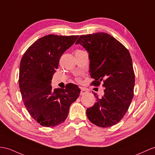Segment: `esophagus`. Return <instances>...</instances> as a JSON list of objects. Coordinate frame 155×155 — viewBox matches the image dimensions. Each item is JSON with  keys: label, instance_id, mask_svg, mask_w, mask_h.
<instances>
[{"label": "esophagus", "instance_id": "34e87169", "mask_svg": "<svg viewBox=\"0 0 155 155\" xmlns=\"http://www.w3.org/2000/svg\"><path fill=\"white\" fill-rule=\"evenodd\" d=\"M87 93V91L85 88H81V92H80V95H85V94H86Z\"/></svg>", "mask_w": 155, "mask_h": 155}]
</instances>
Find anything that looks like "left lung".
Here are the masks:
<instances>
[{"instance_id":"obj_1","label":"left lung","mask_w":155,"mask_h":155,"mask_svg":"<svg viewBox=\"0 0 155 155\" xmlns=\"http://www.w3.org/2000/svg\"><path fill=\"white\" fill-rule=\"evenodd\" d=\"M75 44H80L89 53V72L99 86L104 90L101 99L87 109L91 122L101 127L115 125L126 114L134 97L135 74L129 51L107 33L81 35Z\"/></svg>"}]
</instances>
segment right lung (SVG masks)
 Masks as SVG:
<instances>
[{
    "label": "right lung",
    "mask_w": 155,
    "mask_h": 155,
    "mask_svg": "<svg viewBox=\"0 0 155 155\" xmlns=\"http://www.w3.org/2000/svg\"><path fill=\"white\" fill-rule=\"evenodd\" d=\"M78 37L45 35L22 56L19 74L22 100L29 114L41 126L54 127L64 122L71 103L80 95L76 85L68 84L65 89H53L51 84L60 57Z\"/></svg>",
    "instance_id": "obj_1"
}]
</instances>
